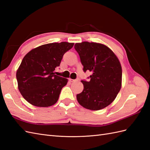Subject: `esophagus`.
<instances>
[{"mask_svg":"<svg viewBox=\"0 0 150 150\" xmlns=\"http://www.w3.org/2000/svg\"><path fill=\"white\" fill-rule=\"evenodd\" d=\"M76 81V80H74V79H69V81L70 82H74Z\"/></svg>","mask_w":150,"mask_h":150,"instance_id":"obj_1","label":"esophagus"}]
</instances>
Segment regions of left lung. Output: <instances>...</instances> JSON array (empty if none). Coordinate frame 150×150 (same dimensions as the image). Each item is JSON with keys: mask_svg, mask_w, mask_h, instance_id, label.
Wrapping results in <instances>:
<instances>
[{"mask_svg": "<svg viewBox=\"0 0 150 150\" xmlns=\"http://www.w3.org/2000/svg\"><path fill=\"white\" fill-rule=\"evenodd\" d=\"M84 72L92 73L89 82L82 81L83 89L76 95L80 105L87 109L101 110L116 98L122 82L119 59L106 45L83 41L75 45Z\"/></svg>", "mask_w": 150, "mask_h": 150, "instance_id": "left-lung-1", "label": "left lung"}]
</instances>
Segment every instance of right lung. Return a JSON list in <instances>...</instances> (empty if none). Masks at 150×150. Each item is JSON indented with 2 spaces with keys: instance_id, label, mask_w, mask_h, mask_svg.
<instances>
[{
  "instance_id": "add662e5",
  "label": "right lung",
  "mask_w": 150,
  "mask_h": 150,
  "mask_svg": "<svg viewBox=\"0 0 150 150\" xmlns=\"http://www.w3.org/2000/svg\"><path fill=\"white\" fill-rule=\"evenodd\" d=\"M74 43H52L33 48L24 56L16 71L21 95L31 105L48 107L57 102L68 79L54 75L63 55Z\"/></svg>"
}]
</instances>
